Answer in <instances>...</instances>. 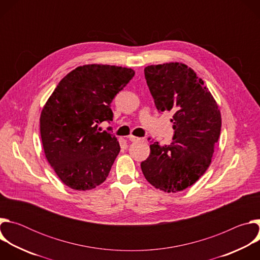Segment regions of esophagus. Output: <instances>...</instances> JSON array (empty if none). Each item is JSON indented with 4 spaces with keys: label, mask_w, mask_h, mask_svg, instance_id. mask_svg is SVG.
Masks as SVG:
<instances>
[{
    "label": "esophagus",
    "mask_w": 260,
    "mask_h": 260,
    "mask_svg": "<svg viewBox=\"0 0 260 260\" xmlns=\"http://www.w3.org/2000/svg\"><path fill=\"white\" fill-rule=\"evenodd\" d=\"M127 139H128L131 142H138V141H140V138L135 137V136H133V135L128 136V137H127Z\"/></svg>",
    "instance_id": "1"
}]
</instances>
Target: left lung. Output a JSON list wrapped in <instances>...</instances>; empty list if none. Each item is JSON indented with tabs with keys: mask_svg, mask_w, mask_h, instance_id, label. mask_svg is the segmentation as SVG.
Segmentation results:
<instances>
[{
	"mask_svg": "<svg viewBox=\"0 0 260 260\" xmlns=\"http://www.w3.org/2000/svg\"><path fill=\"white\" fill-rule=\"evenodd\" d=\"M144 73L156 109L174 114L175 134L170 145L152 142L141 169L155 188L178 192L193 185L208 170L220 136L221 114L204 81L186 64H152Z\"/></svg>",
	"mask_w": 260,
	"mask_h": 260,
	"instance_id": "obj_1",
	"label": "left lung"
}]
</instances>
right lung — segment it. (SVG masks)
<instances>
[{
  "instance_id": "add662e5",
  "label": "right lung",
  "mask_w": 260,
  "mask_h": 260,
  "mask_svg": "<svg viewBox=\"0 0 260 260\" xmlns=\"http://www.w3.org/2000/svg\"><path fill=\"white\" fill-rule=\"evenodd\" d=\"M135 71L109 64H85L64 76L40 117L45 156L63 184L89 190L108 177L120 151L117 138L99 124L112 121L115 95Z\"/></svg>"
}]
</instances>
